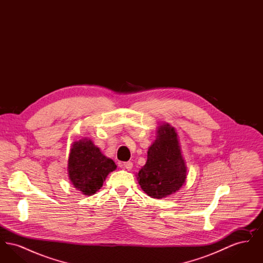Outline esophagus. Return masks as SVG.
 Wrapping results in <instances>:
<instances>
[{"mask_svg":"<svg viewBox=\"0 0 263 263\" xmlns=\"http://www.w3.org/2000/svg\"><path fill=\"white\" fill-rule=\"evenodd\" d=\"M122 166L126 168L127 171H131L132 167H133V163L132 162H125V163H122Z\"/></svg>","mask_w":263,"mask_h":263,"instance_id":"obj_1","label":"esophagus"}]
</instances>
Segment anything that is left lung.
Listing matches in <instances>:
<instances>
[{"label":"left lung","instance_id":"8db88e82","mask_svg":"<svg viewBox=\"0 0 263 263\" xmlns=\"http://www.w3.org/2000/svg\"><path fill=\"white\" fill-rule=\"evenodd\" d=\"M186 174L187 166L175 127L160 124L148 149L147 162L136 175L140 186L152 198L161 199L182 187Z\"/></svg>","mask_w":263,"mask_h":263}]
</instances>
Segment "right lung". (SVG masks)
Here are the masks:
<instances>
[{
    "label": "right lung",
    "mask_w": 263,
    "mask_h": 263,
    "mask_svg": "<svg viewBox=\"0 0 263 263\" xmlns=\"http://www.w3.org/2000/svg\"><path fill=\"white\" fill-rule=\"evenodd\" d=\"M116 167L112 160L105 157L90 139L73 142L68 159V176L74 187L84 195L97 193Z\"/></svg>",
    "instance_id": "1"
}]
</instances>
